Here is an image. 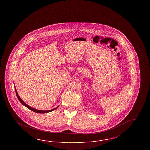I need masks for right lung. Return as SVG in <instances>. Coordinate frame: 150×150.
<instances>
[{
    "label": "right lung",
    "mask_w": 150,
    "mask_h": 150,
    "mask_svg": "<svg viewBox=\"0 0 150 150\" xmlns=\"http://www.w3.org/2000/svg\"><path fill=\"white\" fill-rule=\"evenodd\" d=\"M15 91H16V96H17V98H18V100L20 101V102L23 105H24V106H25L26 107H28L29 109H30V110H31V111H34V112H36V113H40V114H44V113H48V112H51V111H53V110H56V108H57L58 107H56V108H54V109H52V110H48V111H42V110H36V109H35V108H33V107H30V106H29V105H28L27 104H26L21 99V98L19 97V96H18V93L17 92V91H16V88H15Z\"/></svg>",
    "instance_id": "right-lung-1"
}]
</instances>
